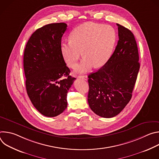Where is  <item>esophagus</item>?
I'll list each match as a JSON object with an SVG mask.
<instances>
[{
  "label": "esophagus",
  "mask_w": 159,
  "mask_h": 159,
  "mask_svg": "<svg viewBox=\"0 0 159 159\" xmlns=\"http://www.w3.org/2000/svg\"><path fill=\"white\" fill-rule=\"evenodd\" d=\"M79 78L87 80V75H80V76H79Z\"/></svg>",
  "instance_id": "34e87169"
}]
</instances>
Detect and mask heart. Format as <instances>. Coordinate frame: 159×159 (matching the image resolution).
<instances>
[{
    "instance_id": "obj_1",
    "label": "heart",
    "mask_w": 159,
    "mask_h": 159,
    "mask_svg": "<svg viewBox=\"0 0 159 159\" xmlns=\"http://www.w3.org/2000/svg\"><path fill=\"white\" fill-rule=\"evenodd\" d=\"M116 41V33L111 26L87 22L77 27L71 39L63 41L61 52L66 64L74 67L82 53L84 55L75 71L83 73L95 65H104L110 58Z\"/></svg>"
}]
</instances>
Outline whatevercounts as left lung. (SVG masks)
I'll return each mask as SVG.
<instances>
[{
  "label": "left lung",
  "instance_id": "1",
  "mask_svg": "<svg viewBox=\"0 0 159 159\" xmlns=\"http://www.w3.org/2000/svg\"><path fill=\"white\" fill-rule=\"evenodd\" d=\"M118 26L119 40L107 61L88 76V103L102 118L118 115L130 101L140 69L137 44L132 32Z\"/></svg>",
  "mask_w": 159,
  "mask_h": 159
}]
</instances>
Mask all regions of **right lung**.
Returning a JSON list of instances; mask_svg holds the SVG:
<instances>
[{"label":"right lung","instance_id":"1","mask_svg":"<svg viewBox=\"0 0 159 159\" xmlns=\"http://www.w3.org/2000/svg\"><path fill=\"white\" fill-rule=\"evenodd\" d=\"M64 22L45 25L36 30L25 50L23 63L28 95L41 115L55 117L67 107L66 96L75 78L69 75L61 52Z\"/></svg>","mask_w":159,"mask_h":159}]
</instances>
